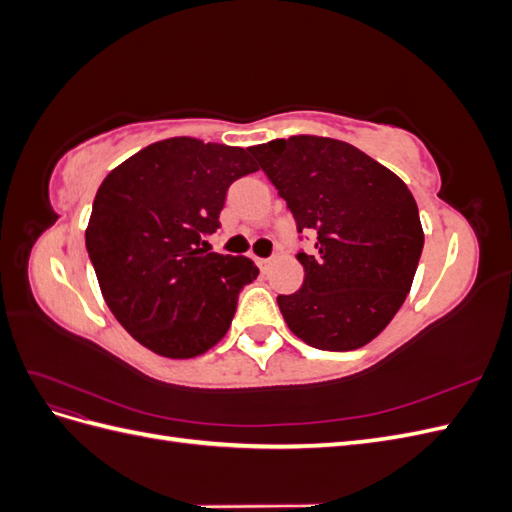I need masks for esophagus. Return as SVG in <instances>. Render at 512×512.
Wrapping results in <instances>:
<instances>
[{"label":"esophagus","instance_id":"obj_1","mask_svg":"<svg viewBox=\"0 0 512 512\" xmlns=\"http://www.w3.org/2000/svg\"><path fill=\"white\" fill-rule=\"evenodd\" d=\"M269 265H271V258H258V267H260V271H267V269H269Z\"/></svg>","mask_w":512,"mask_h":512}]
</instances>
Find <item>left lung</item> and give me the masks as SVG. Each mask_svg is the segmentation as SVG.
I'll list each match as a JSON object with an SVG mask.
<instances>
[{
  "label": "left lung",
  "instance_id": "8db88e82",
  "mask_svg": "<svg viewBox=\"0 0 512 512\" xmlns=\"http://www.w3.org/2000/svg\"><path fill=\"white\" fill-rule=\"evenodd\" d=\"M297 224L303 286L280 294L290 331L318 350L371 342L399 312L423 252L418 207L406 183L356 147L290 136L250 147Z\"/></svg>",
  "mask_w": 512,
  "mask_h": 512
}]
</instances>
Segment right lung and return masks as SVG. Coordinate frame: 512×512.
<instances>
[{"label":"right lung","instance_id":"obj_1","mask_svg":"<svg viewBox=\"0 0 512 512\" xmlns=\"http://www.w3.org/2000/svg\"><path fill=\"white\" fill-rule=\"evenodd\" d=\"M258 166L250 149L168 138L108 173L85 245L102 297L138 344L192 359L226 335L258 267L209 252L226 192Z\"/></svg>","mask_w":512,"mask_h":512}]
</instances>
